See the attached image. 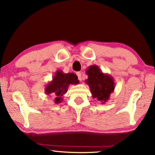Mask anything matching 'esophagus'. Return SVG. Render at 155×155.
<instances>
[{
    "mask_svg": "<svg viewBox=\"0 0 155 155\" xmlns=\"http://www.w3.org/2000/svg\"><path fill=\"white\" fill-rule=\"evenodd\" d=\"M77 75L78 77V80H79L80 81H81L82 80V73H80V72H78V73H77Z\"/></svg>",
    "mask_w": 155,
    "mask_h": 155,
    "instance_id": "obj_1",
    "label": "esophagus"
}]
</instances>
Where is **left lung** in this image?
Masks as SVG:
<instances>
[{
  "label": "left lung",
  "instance_id": "obj_1",
  "mask_svg": "<svg viewBox=\"0 0 155 155\" xmlns=\"http://www.w3.org/2000/svg\"><path fill=\"white\" fill-rule=\"evenodd\" d=\"M86 73L88 78L85 82L90 87L92 98L101 104L107 102L115 89L113 77L108 73H104L97 65H90Z\"/></svg>",
  "mask_w": 155,
  "mask_h": 155
}]
</instances>
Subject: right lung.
I'll list each match as a JSON object with an SVG mask.
<instances>
[{"label": "right lung", "mask_w": 155, "mask_h": 155, "mask_svg": "<svg viewBox=\"0 0 155 155\" xmlns=\"http://www.w3.org/2000/svg\"><path fill=\"white\" fill-rule=\"evenodd\" d=\"M79 83L78 76L75 73H64L61 70L56 72L53 79L48 82L45 87L46 94H52L55 104H60L63 101V96L67 92L70 84H77Z\"/></svg>", "instance_id": "add662e5"}]
</instances>
